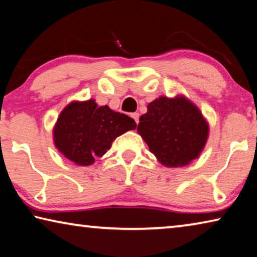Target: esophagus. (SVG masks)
Instances as JSON below:
<instances>
[{
	"instance_id": "34e87169",
	"label": "esophagus",
	"mask_w": 257,
	"mask_h": 257,
	"mask_svg": "<svg viewBox=\"0 0 257 257\" xmlns=\"http://www.w3.org/2000/svg\"><path fill=\"white\" fill-rule=\"evenodd\" d=\"M132 116L134 118V120L136 121V123L139 122V113H133Z\"/></svg>"
}]
</instances>
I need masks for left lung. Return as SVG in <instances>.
I'll use <instances>...</instances> for the list:
<instances>
[{"label": "left lung", "mask_w": 257, "mask_h": 257, "mask_svg": "<svg viewBox=\"0 0 257 257\" xmlns=\"http://www.w3.org/2000/svg\"><path fill=\"white\" fill-rule=\"evenodd\" d=\"M137 132L161 164L179 168L201 155L210 128L199 108L184 95H177L151 102L139 118Z\"/></svg>", "instance_id": "8db88e82"}]
</instances>
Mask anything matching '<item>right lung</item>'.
I'll return each instance as SVG.
<instances>
[{"label": "right lung", "mask_w": 257, "mask_h": 257, "mask_svg": "<svg viewBox=\"0 0 257 257\" xmlns=\"http://www.w3.org/2000/svg\"><path fill=\"white\" fill-rule=\"evenodd\" d=\"M135 120L123 113L98 106L95 99L73 101L61 111L53 128V142L61 154L87 167L110 150L116 137L136 129Z\"/></svg>", "instance_id": "right-lung-1"}]
</instances>
